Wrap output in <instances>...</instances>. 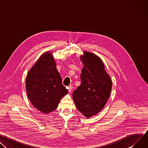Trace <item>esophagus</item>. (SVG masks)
<instances>
[{"label":"esophagus","mask_w":148,"mask_h":148,"mask_svg":"<svg viewBox=\"0 0 148 148\" xmlns=\"http://www.w3.org/2000/svg\"><path fill=\"white\" fill-rule=\"evenodd\" d=\"M73 90V87L72 86H69L68 87V91L69 92H71Z\"/></svg>","instance_id":"obj_1"}]
</instances>
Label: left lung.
<instances>
[{
	"mask_svg": "<svg viewBox=\"0 0 148 148\" xmlns=\"http://www.w3.org/2000/svg\"><path fill=\"white\" fill-rule=\"evenodd\" d=\"M84 54L80 58L84 64L80 75L81 83L73 92V98L77 109L90 118L99 112L107 102L112 81L98 56L89 52Z\"/></svg>",
	"mask_w": 148,
	"mask_h": 148,
	"instance_id": "obj_1",
	"label": "left lung"
}]
</instances>
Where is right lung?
I'll return each instance as SVG.
<instances>
[{
    "mask_svg": "<svg viewBox=\"0 0 148 148\" xmlns=\"http://www.w3.org/2000/svg\"><path fill=\"white\" fill-rule=\"evenodd\" d=\"M26 88L33 106L46 114L54 111L61 98L68 93L51 53L42 55L30 69L26 77Z\"/></svg>",
    "mask_w": 148,
    "mask_h": 148,
    "instance_id": "1",
    "label": "right lung"
}]
</instances>
